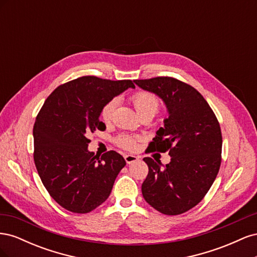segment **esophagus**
I'll return each instance as SVG.
<instances>
[{"label":"esophagus","instance_id":"esophagus-1","mask_svg":"<svg viewBox=\"0 0 257 257\" xmlns=\"http://www.w3.org/2000/svg\"><path fill=\"white\" fill-rule=\"evenodd\" d=\"M124 159H125L127 164H132V163H134L138 160L136 155H133V154H125V155H124Z\"/></svg>","mask_w":257,"mask_h":257}]
</instances>
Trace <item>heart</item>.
I'll return each instance as SVG.
<instances>
[{"instance_id":"heart-1","label":"heart","mask_w":257,"mask_h":257,"mask_svg":"<svg viewBox=\"0 0 257 257\" xmlns=\"http://www.w3.org/2000/svg\"><path fill=\"white\" fill-rule=\"evenodd\" d=\"M131 100L139 116L144 114H151L152 116H154L160 109L159 99L149 92H137L131 97ZM114 108L115 99H111L105 104L102 111H100V116H102L104 121L107 122L112 118ZM116 143H118L121 148H124V149L134 150L137 145V138L130 135H122L118 138Z\"/></svg>"}]
</instances>
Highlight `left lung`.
<instances>
[{"mask_svg":"<svg viewBox=\"0 0 257 257\" xmlns=\"http://www.w3.org/2000/svg\"><path fill=\"white\" fill-rule=\"evenodd\" d=\"M165 103L168 118L148 149L166 152L169 164L145 158L149 173L142 185L145 200L166 215L195 207L211 188L221 165L222 133L207 100L190 84L172 77L134 80Z\"/></svg>","mask_w":257,"mask_h":257,"instance_id":"obj_1","label":"left lung"}]
</instances>
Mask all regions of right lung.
Returning a JSON list of instances; mask_svg holds the SVG:
<instances>
[{"instance_id":"right-lung-1","label":"right lung","mask_w":257,"mask_h":257,"mask_svg":"<svg viewBox=\"0 0 257 257\" xmlns=\"http://www.w3.org/2000/svg\"><path fill=\"white\" fill-rule=\"evenodd\" d=\"M128 88L132 80L95 76L61 84L45 100L33 127L34 162L50 196L74 213H88L110 195L125 160L115 151L102 157L88 150V135L105 131L99 120L106 103Z\"/></svg>"}]
</instances>
